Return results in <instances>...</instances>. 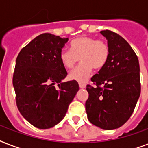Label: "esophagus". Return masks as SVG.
I'll return each mask as SVG.
<instances>
[{
	"label": "esophagus",
	"mask_w": 148,
	"mask_h": 148,
	"mask_svg": "<svg viewBox=\"0 0 148 148\" xmlns=\"http://www.w3.org/2000/svg\"><path fill=\"white\" fill-rule=\"evenodd\" d=\"M79 87H80V88H81V89H84V88H86V84L84 83L80 82V83H79Z\"/></svg>",
	"instance_id": "esophagus-1"
}]
</instances>
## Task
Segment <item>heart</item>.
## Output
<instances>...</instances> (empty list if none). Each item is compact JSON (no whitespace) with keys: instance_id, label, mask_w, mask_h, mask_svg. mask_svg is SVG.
Listing matches in <instances>:
<instances>
[{"instance_id":"1","label":"heart","mask_w":148,"mask_h":148,"mask_svg":"<svg viewBox=\"0 0 148 148\" xmlns=\"http://www.w3.org/2000/svg\"><path fill=\"white\" fill-rule=\"evenodd\" d=\"M110 56V48L104 40L81 36L71 42V49L62 48L59 59L65 68L70 69L81 59V63L70 72L71 80L84 82L89 78L93 69L101 70L106 65Z\"/></svg>"}]
</instances>
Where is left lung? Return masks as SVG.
<instances>
[{"instance_id": "8db88e82", "label": "left lung", "mask_w": 148, "mask_h": 148, "mask_svg": "<svg viewBox=\"0 0 148 148\" xmlns=\"http://www.w3.org/2000/svg\"><path fill=\"white\" fill-rule=\"evenodd\" d=\"M101 34L108 40L110 56L104 67L87 85L85 103L89 121L103 130L122 126L134 112L140 94L138 56L128 43L109 30Z\"/></svg>"}]
</instances>
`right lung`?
<instances>
[{"instance_id": "right-lung-1", "label": "right lung", "mask_w": 148, "mask_h": 148, "mask_svg": "<svg viewBox=\"0 0 148 148\" xmlns=\"http://www.w3.org/2000/svg\"><path fill=\"white\" fill-rule=\"evenodd\" d=\"M67 40L42 34L23 47L16 59V103L22 116L38 128H51L60 122L79 90L74 80L61 81L67 73L59 53Z\"/></svg>"}]
</instances>
